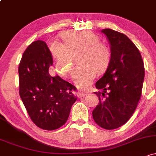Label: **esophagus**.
Instances as JSON below:
<instances>
[{"label": "esophagus", "instance_id": "34e87169", "mask_svg": "<svg viewBox=\"0 0 156 156\" xmlns=\"http://www.w3.org/2000/svg\"><path fill=\"white\" fill-rule=\"evenodd\" d=\"M87 94L86 92H82V91H78L77 93V96L79 98H83V97H85V95Z\"/></svg>", "mask_w": 156, "mask_h": 156}]
</instances>
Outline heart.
Wrapping results in <instances>:
<instances>
[{"mask_svg": "<svg viewBox=\"0 0 156 156\" xmlns=\"http://www.w3.org/2000/svg\"><path fill=\"white\" fill-rule=\"evenodd\" d=\"M62 38L64 44L54 41L50 47L56 60V71L62 76L68 75L73 66V56L79 53L80 65L73 69L72 79L80 89H88L98 71H103L109 64V49L91 31H67Z\"/></svg>", "mask_w": 156, "mask_h": 156, "instance_id": "heart-1", "label": "heart"}]
</instances>
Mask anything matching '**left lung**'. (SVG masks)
<instances>
[{"mask_svg": "<svg viewBox=\"0 0 156 156\" xmlns=\"http://www.w3.org/2000/svg\"><path fill=\"white\" fill-rule=\"evenodd\" d=\"M101 32L110 44L111 58L104 75L95 85L98 89L103 90L104 98L100 97V91L94 92L100 101L92 115L102 128L114 129L125 124L136 109L145 70L140 51L126 35L111 29Z\"/></svg>", "mask_w": 156, "mask_h": 156, "instance_id": "8db88e82", "label": "left lung"}]
</instances>
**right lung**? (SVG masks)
I'll return each instance as SVG.
<instances>
[{
  "label": "right lung",
  "instance_id": "add662e5",
  "mask_svg": "<svg viewBox=\"0 0 156 156\" xmlns=\"http://www.w3.org/2000/svg\"><path fill=\"white\" fill-rule=\"evenodd\" d=\"M53 58L43 41H33L23 53L18 67L19 94L32 121L45 130L66 123L76 100V87L58 76H51Z\"/></svg>",
  "mask_w": 156,
  "mask_h": 156
}]
</instances>
